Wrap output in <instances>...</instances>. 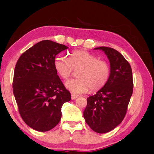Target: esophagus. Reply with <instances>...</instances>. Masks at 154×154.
Masks as SVG:
<instances>
[{
  "mask_svg": "<svg viewBox=\"0 0 154 154\" xmlns=\"http://www.w3.org/2000/svg\"><path fill=\"white\" fill-rule=\"evenodd\" d=\"M77 97H78V96H77L74 95V94H71V99H72V100H76V99L77 98Z\"/></svg>",
  "mask_w": 154,
  "mask_h": 154,
  "instance_id": "34e87169",
  "label": "esophagus"
}]
</instances>
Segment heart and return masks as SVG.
I'll use <instances>...</instances> for the list:
<instances>
[{
  "mask_svg": "<svg viewBox=\"0 0 154 154\" xmlns=\"http://www.w3.org/2000/svg\"><path fill=\"white\" fill-rule=\"evenodd\" d=\"M54 67L60 77L64 80L72 76L74 71H78V78L66 83L67 89L75 94L86 93L89 89L92 92L101 90L108 82L110 74L108 62L83 50L73 51L70 54L69 60L63 57L57 58Z\"/></svg>",
  "mask_w": 154,
  "mask_h": 154,
  "instance_id": "heart-1",
  "label": "heart"
}]
</instances>
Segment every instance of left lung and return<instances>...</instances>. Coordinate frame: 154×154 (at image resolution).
<instances>
[{
  "label": "left lung",
  "mask_w": 154,
  "mask_h": 154,
  "mask_svg": "<svg viewBox=\"0 0 154 154\" xmlns=\"http://www.w3.org/2000/svg\"><path fill=\"white\" fill-rule=\"evenodd\" d=\"M110 63L108 82L94 96L87 97L83 112L87 124L94 132L106 133L122 122L133 92L132 68L123 56L116 49L100 47Z\"/></svg>",
  "instance_id": "left-lung-1"
}]
</instances>
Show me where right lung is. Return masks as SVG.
Instances as JSON below:
<instances>
[{
    "label": "right lung",
    "mask_w": 154,
    "mask_h": 154,
    "mask_svg": "<svg viewBox=\"0 0 154 154\" xmlns=\"http://www.w3.org/2000/svg\"><path fill=\"white\" fill-rule=\"evenodd\" d=\"M67 46L46 40L23 53L14 71L13 91L19 114L32 129H53L62 117V106L71 99L57 75L55 58Z\"/></svg>",
    "instance_id": "add662e5"
}]
</instances>
